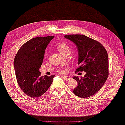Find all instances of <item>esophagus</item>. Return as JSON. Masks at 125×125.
Masks as SVG:
<instances>
[{
	"label": "esophagus",
	"mask_w": 125,
	"mask_h": 125,
	"mask_svg": "<svg viewBox=\"0 0 125 125\" xmlns=\"http://www.w3.org/2000/svg\"><path fill=\"white\" fill-rule=\"evenodd\" d=\"M62 78L64 79L65 81H69V80H70L72 79V78L70 76H62Z\"/></svg>",
	"instance_id": "1"
}]
</instances>
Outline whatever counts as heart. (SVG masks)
I'll use <instances>...</instances> for the list:
<instances>
[{
  "instance_id": "heart-1",
  "label": "heart",
  "mask_w": 125,
  "mask_h": 125,
  "mask_svg": "<svg viewBox=\"0 0 125 125\" xmlns=\"http://www.w3.org/2000/svg\"><path fill=\"white\" fill-rule=\"evenodd\" d=\"M57 49L62 55L65 56H69L72 52V49L71 47L66 43H60L57 46ZM60 73H63L65 72L64 70H59Z\"/></svg>"
}]
</instances>
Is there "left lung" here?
Listing matches in <instances>:
<instances>
[{"mask_svg": "<svg viewBox=\"0 0 125 125\" xmlns=\"http://www.w3.org/2000/svg\"><path fill=\"white\" fill-rule=\"evenodd\" d=\"M66 39L73 42L78 52V68L76 72L84 71V77L77 81L78 86L73 89L74 95L87 98L99 91L108 76V56L104 47L100 42L84 35H67Z\"/></svg>", "mask_w": 125, "mask_h": 125, "instance_id": "obj_1", "label": "left lung"}]
</instances>
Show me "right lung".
Here are the masks:
<instances>
[{
    "mask_svg": "<svg viewBox=\"0 0 125 125\" xmlns=\"http://www.w3.org/2000/svg\"><path fill=\"white\" fill-rule=\"evenodd\" d=\"M54 36L31 39L19 49L14 59L16 79L24 93L31 97H38L46 93L53 82L54 75L41 76L45 49Z\"/></svg>",
    "mask_w": 125,
    "mask_h": 125,
    "instance_id": "obj_1",
    "label": "right lung"
}]
</instances>
